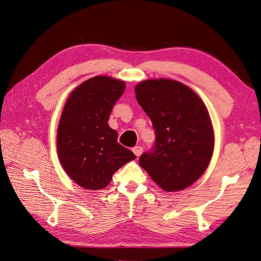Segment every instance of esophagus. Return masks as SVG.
Returning a JSON list of instances; mask_svg holds the SVG:
<instances>
[{
	"label": "esophagus",
	"mask_w": 261,
	"mask_h": 261,
	"mask_svg": "<svg viewBox=\"0 0 261 261\" xmlns=\"http://www.w3.org/2000/svg\"><path fill=\"white\" fill-rule=\"evenodd\" d=\"M133 152L135 153L137 156H139L141 153H143V147H140V146L134 147V148H133Z\"/></svg>",
	"instance_id": "1"
}]
</instances>
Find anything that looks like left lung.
I'll list each match as a JSON object with an SVG mask.
<instances>
[{
    "label": "left lung",
    "mask_w": 261,
    "mask_h": 261,
    "mask_svg": "<svg viewBox=\"0 0 261 261\" xmlns=\"http://www.w3.org/2000/svg\"><path fill=\"white\" fill-rule=\"evenodd\" d=\"M136 99L155 132L153 148L139 164L165 192L191 186L207 170L215 147L208 110L189 87L173 80H148Z\"/></svg>",
    "instance_id": "1"
}]
</instances>
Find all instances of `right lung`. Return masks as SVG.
<instances>
[{
    "mask_svg": "<svg viewBox=\"0 0 261 261\" xmlns=\"http://www.w3.org/2000/svg\"><path fill=\"white\" fill-rule=\"evenodd\" d=\"M125 83L96 76L72 91L58 127V154L63 169L76 184L97 191L109 185L114 173L136 158L117 143L108 121Z\"/></svg>",
    "mask_w": 261,
    "mask_h": 261,
    "instance_id": "obj_1",
    "label": "right lung"
}]
</instances>
